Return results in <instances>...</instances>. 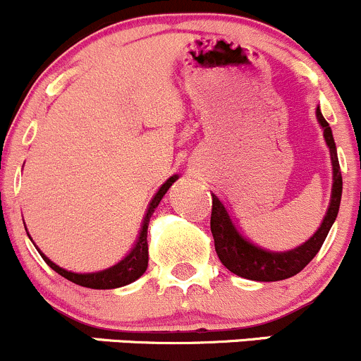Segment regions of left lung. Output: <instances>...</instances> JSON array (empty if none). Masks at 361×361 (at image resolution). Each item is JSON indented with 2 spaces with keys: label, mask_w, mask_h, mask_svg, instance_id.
<instances>
[{
  "label": "left lung",
  "mask_w": 361,
  "mask_h": 361,
  "mask_svg": "<svg viewBox=\"0 0 361 361\" xmlns=\"http://www.w3.org/2000/svg\"><path fill=\"white\" fill-rule=\"evenodd\" d=\"M317 117L324 128L325 142L331 149L334 185L331 206H329L324 223L308 242H305L299 247L287 250V252H271V250L257 247V245L250 244L247 238L242 237L233 218L230 216L228 207L223 204V200L218 195H212L211 231L212 237H214L216 254L231 273L242 276V279L257 280V282H276V280L290 279V276L298 275L317 256L322 244L327 238L332 223L336 221L337 212H339L341 193H343V176H341L339 159H337L331 126L324 119L320 109H317Z\"/></svg>",
  "instance_id": "8db88e82"
}]
</instances>
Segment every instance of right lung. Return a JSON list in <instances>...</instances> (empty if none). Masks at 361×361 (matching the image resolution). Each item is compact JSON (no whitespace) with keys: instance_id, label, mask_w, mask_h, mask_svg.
I'll use <instances>...</instances> for the list:
<instances>
[{"instance_id":"1","label":"right lung","mask_w":361,"mask_h":361,"mask_svg":"<svg viewBox=\"0 0 361 361\" xmlns=\"http://www.w3.org/2000/svg\"><path fill=\"white\" fill-rule=\"evenodd\" d=\"M176 180L178 176L174 174V176H171L169 180L159 188V192L155 193L154 199H152V202L149 204V209H147L145 218H143V225H142V230H140V237L138 240H136L135 247H133L131 252L128 254L123 261H119L116 267L109 268V270H104V271H98V273H72V271L63 270V268L56 267V264L51 263L43 252H41V256H43V259L47 261L48 267H50L51 270H55L59 275H62L63 279L71 280V282L78 283V286L90 287V289H116V287H123V286H128V283L135 282L136 279H140V276L145 273L147 267H149L147 230H149V221L152 214H154L155 207L159 206V202H161V199L164 197V193L168 192V188Z\"/></svg>"}]
</instances>
